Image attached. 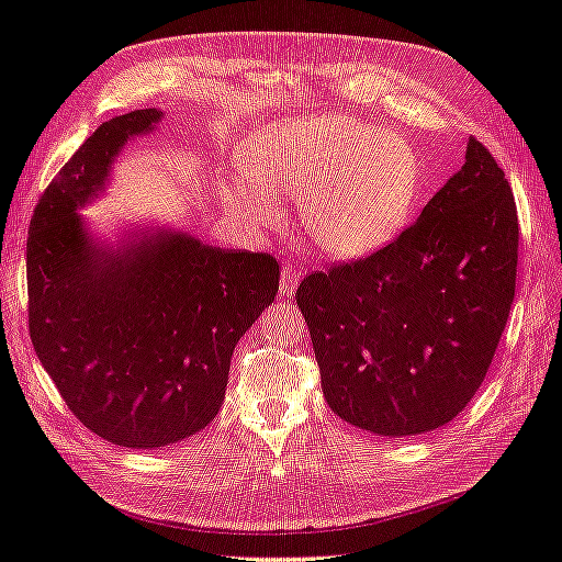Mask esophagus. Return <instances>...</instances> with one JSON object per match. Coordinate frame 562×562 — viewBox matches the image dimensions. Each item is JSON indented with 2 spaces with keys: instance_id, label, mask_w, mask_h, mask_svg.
<instances>
[{
  "instance_id": "esophagus-1",
  "label": "esophagus",
  "mask_w": 562,
  "mask_h": 562,
  "mask_svg": "<svg viewBox=\"0 0 562 562\" xmlns=\"http://www.w3.org/2000/svg\"><path fill=\"white\" fill-rule=\"evenodd\" d=\"M300 279H302V271H300L293 262H288V265L283 267V271H281V281H279L281 295H293V293L297 291Z\"/></svg>"
}]
</instances>
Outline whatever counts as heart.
Listing matches in <instances>:
<instances>
[{
  "instance_id": "1",
  "label": "heart",
  "mask_w": 562,
  "mask_h": 562,
  "mask_svg": "<svg viewBox=\"0 0 562 562\" xmlns=\"http://www.w3.org/2000/svg\"><path fill=\"white\" fill-rule=\"evenodd\" d=\"M227 203L244 225L279 220L267 190L297 196L304 236L330 260H361L407 225L422 161L403 135L345 114L304 116L260 133L241 157Z\"/></svg>"
}]
</instances>
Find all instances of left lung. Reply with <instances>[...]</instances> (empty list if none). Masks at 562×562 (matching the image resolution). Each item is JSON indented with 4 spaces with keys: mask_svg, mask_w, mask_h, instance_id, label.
<instances>
[{
    "mask_svg": "<svg viewBox=\"0 0 562 562\" xmlns=\"http://www.w3.org/2000/svg\"><path fill=\"white\" fill-rule=\"evenodd\" d=\"M518 215L495 157L464 166L386 248L297 288L337 417L405 438L446 427L479 391L516 293Z\"/></svg>",
    "mask_w": 562,
    "mask_h": 562,
    "instance_id": "1",
    "label": "left lung"
}]
</instances>
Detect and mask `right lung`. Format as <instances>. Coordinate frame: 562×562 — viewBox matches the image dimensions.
<instances>
[{
	"mask_svg": "<svg viewBox=\"0 0 562 562\" xmlns=\"http://www.w3.org/2000/svg\"><path fill=\"white\" fill-rule=\"evenodd\" d=\"M166 114L100 124L42 194L27 236L30 337L83 427L157 450L209 427L232 353L279 293V262L143 225L112 244L79 211L105 194L122 149Z\"/></svg>",
	"mask_w": 562,
	"mask_h": 562,
	"instance_id": "right-lung-1",
	"label": "right lung"
}]
</instances>
